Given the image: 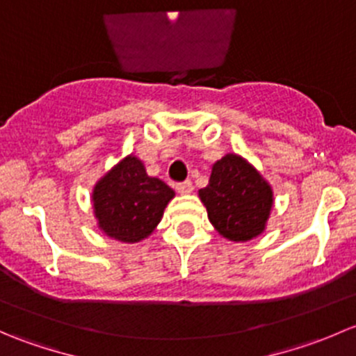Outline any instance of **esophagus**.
I'll list each match as a JSON object with an SVG mask.
<instances>
[{"mask_svg":"<svg viewBox=\"0 0 356 356\" xmlns=\"http://www.w3.org/2000/svg\"><path fill=\"white\" fill-rule=\"evenodd\" d=\"M175 189H177V193H181V195H189V193H193V182L191 181L179 182V184L175 186Z\"/></svg>","mask_w":356,"mask_h":356,"instance_id":"34e87169","label":"esophagus"}]
</instances>
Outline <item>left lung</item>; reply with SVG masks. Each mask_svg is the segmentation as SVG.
Returning a JSON list of instances; mask_svg holds the SVG:
<instances>
[{"instance_id":"1","label":"left lung","mask_w":356,"mask_h":356,"mask_svg":"<svg viewBox=\"0 0 356 356\" xmlns=\"http://www.w3.org/2000/svg\"><path fill=\"white\" fill-rule=\"evenodd\" d=\"M200 200L218 234L245 243L265 231L274 193L253 165L229 153L213 163L208 186L200 189Z\"/></svg>"}]
</instances>
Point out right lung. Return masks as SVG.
<instances>
[{"label": "right lung", "instance_id": "1", "mask_svg": "<svg viewBox=\"0 0 356 356\" xmlns=\"http://www.w3.org/2000/svg\"><path fill=\"white\" fill-rule=\"evenodd\" d=\"M174 189L149 177L139 158L129 155L106 172L92 189L98 227L122 243L148 238L163 217Z\"/></svg>", "mask_w": 356, "mask_h": 356}]
</instances>
